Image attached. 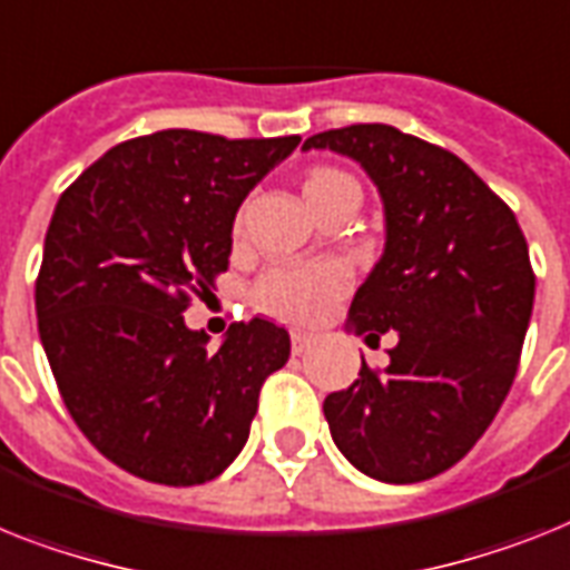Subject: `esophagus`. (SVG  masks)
I'll return each mask as SVG.
<instances>
[{
	"label": "esophagus",
	"instance_id": "1",
	"mask_svg": "<svg viewBox=\"0 0 570 570\" xmlns=\"http://www.w3.org/2000/svg\"><path fill=\"white\" fill-rule=\"evenodd\" d=\"M313 342H315L313 333H304V330H293V353H295V356H301V353L307 351Z\"/></svg>",
	"mask_w": 570,
	"mask_h": 570
}]
</instances>
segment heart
<instances>
[{
  "instance_id": "b5f03b06",
  "label": "heart",
  "mask_w": 570,
  "mask_h": 570,
  "mask_svg": "<svg viewBox=\"0 0 570 570\" xmlns=\"http://www.w3.org/2000/svg\"><path fill=\"white\" fill-rule=\"evenodd\" d=\"M351 176L333 167H315L304 181V196L330 194L338 185H351ZM347 269L338 261H307V263H277L257 277L255 304L263 313L284 318V322H315L327 313V307L347 289Z\"/></svg>"
}]
</instances>
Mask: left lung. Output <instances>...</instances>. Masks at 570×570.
<instances>
[{"mask_svg": "<svg viewBox=\"0 0 570 570\" xmlns=\"http://www.w3.org/2000/svg\"><path fill=\"white\" fill-rule=\"evenodd\" d=\"M380 190L385 248L353 295L347 330L391 362L324 400L333 443L358 472L417 484L455 466L515 380L537 277L515 214L455 153L389 124L309 136Z\"/></svg>", "mask_w": 570, "mask_h": 570, "instance_id": "1", "label": "left lung"}]
</instances>
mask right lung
<instances>
[{
	"label": "right lung",
	"mask_w": 570,
	"mask_h": 570,
	"mask_svg": "<svg viewBox=\"0 0 570 570\" xmlns=\"http://www.w3.org/2000/svg\"><path fill=\"white\" fill-rule=\"evenodd\" d=\"M298 141L161 130L57 199L33 293L42 351L80 432L130 475L205 484L246 446L289 333L252 318L208 351L181 313L228 269L237 208Z\"/></svg>",
	"instance_id": "1"
}]
</instances>
